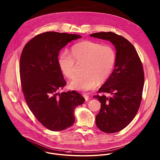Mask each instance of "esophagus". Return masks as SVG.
<instances>
[{
    "label": "esophagus",
    "mask_w": 160,
    "mask_h": 160,
    "mask_svg": "<svg viewBox=\"0 0 160 160\" xmlns=\"http://www.w3.org/2000/svg\"><path fill=\"white\" fill-rule=\"evenodd\" d=\"M83 97H84V98L85 99L86 101H88V99H89V95H87V94H84V95H83Z\"/></svg>",
    "instance_id": "34e87169"
}]
</instances>
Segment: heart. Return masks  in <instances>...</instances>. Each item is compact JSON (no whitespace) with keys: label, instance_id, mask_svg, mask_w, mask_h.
Masks as SVG:
<instances>
[{"label":"heart","instance_id":"1","mask_svg":"<svg viewBox=\"0 0 160 160\" xmlns=\"http://www.w3.org/2000/svg\"><path fill=\"white\" fill-rule=\"evenodd\" d=\"M116 60L113 48L108 45L85 40L74 45L71 55L61 53L58 58V66L63 74L68 78L75 74V62L84 63L83 74L76 76L70 82L72 88L79 91L93 89L97 84L104 82L112 72Z\"/></svg>","mask_w":160,"mask_h":160}]
</instances>
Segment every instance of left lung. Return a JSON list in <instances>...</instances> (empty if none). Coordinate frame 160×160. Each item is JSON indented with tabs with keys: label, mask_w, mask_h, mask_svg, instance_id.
Returning a JSON list of instances; mask_svg holds the SVG:
<instances>
[{
	"label": "left lung",
	"mask_w": 160,
	"mask_h": 160,
	"mask_svg": "<svg viewBox=\"0 0 160 160\" xmlns=\"http://www.w3.org/2000/svg\"><path fill=\"white\" fill-rule=\"evenodd\" d=\"M90 35L110 41L117 50L114 70L98 90L100 95L93 96L101 103L95 119L97 127L107 133H116L127 127L139 109L145 80L143 65L133 45L121 35L112 32Z\"/></svg>",
	"instance_id": "obj_1"
}]
</instances>
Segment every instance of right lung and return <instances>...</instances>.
Here are the masks:
<instances>
[{
	"instance_id": "right-lung-1",
	"label": "right lung",
	"mask_w": 160,
	"mask_h": 160,
	"mask_svg": "<svg viewBox=\"0 0 160 160\" xmlns=\"http://www.w3.org/2000/svg\"><path fill=\"white\" fill-rule=\"evenodd\" d=\"M80 38V35L47 32L31 39L21 53L20 77L25 100L37 120L51 131L71 127L75 109L85 102L74 90L57 92L66 84L58 64L59 52Z\"/></svg>"
}]
</instances>
